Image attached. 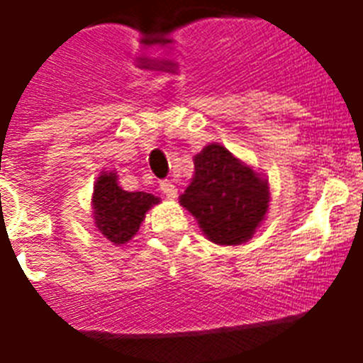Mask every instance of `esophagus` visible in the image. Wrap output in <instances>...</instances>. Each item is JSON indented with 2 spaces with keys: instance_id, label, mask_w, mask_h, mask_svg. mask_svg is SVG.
<instances>
[{
  "instance_id": "esophagus-1",
  "label": "esophagus",
  "mask_w": 363,
  "mask_h": 363,
  "mask_svg": "<svg viewBox=\"0 0 363 363\" xmlns=\"http://www.w3.org/2000/svg\"><path fill=\"white\" fill-rule=\"evenodd\" d=\"M160 190L164 194L165 198L175 199L177 198V186L171 181H162L160 182Z\"/></svg>"
}]
</instances>
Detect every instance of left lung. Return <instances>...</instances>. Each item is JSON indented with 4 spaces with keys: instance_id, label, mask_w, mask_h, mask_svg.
<instances>
[{
    "instance_id": "1",
    "label": "left lung",
    "mask_w": 363,
    "mask_h": 363,
    "mask_svg": "<svg viewBox=\"0 0 363 363\" xmlns=\"http://www.w3.org/2000/svg\"><path fill=\"white\" fill-rule=\"evenodd\" d=\"M194 179L181 205L216 245H241L252 238L269 207L267 181L220 143L196 154Z\"/></svg>"
}]
</instances>
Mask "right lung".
I'll return each instance as SVG.
<instances>
[{
  "label": "right lung",
  "mask_w": 363,
  "mask_h": 363,
  "mask_svg": "<svg viewBox=\"0 0 363 363\" xmlns=\"http://www.w3.org/2000/svg\"><path fill=\"white\" fill-rule=\"evenodd\" d=\"M160 199L147 192H125L115 173H101L94 184V220L107 241L124 245L137 233L147 211Z\"/></svg>",
  "instance_id": "right-lung-1"
}]
</instances>
